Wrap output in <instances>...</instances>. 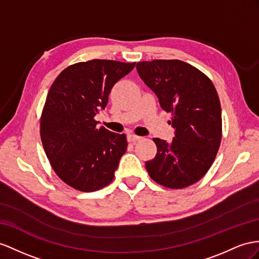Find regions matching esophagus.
<instances>
[{
    "mask_svg": "<svg viewBox=\"0 0 259 259\" xmlns=\"http://www.w3.org/2000/svg\"><path fill=\"white\" fill-rule=\"evenodd\" d=\"M127 140H128V142L135 143V142H137L139 140H141V137H138V136H135V135H128L127 136Z\"/></svg>",
    "mask_w": 259,
    "mask_h": 259,
    "instance_id": "1",
    "label": "esophagus"
}]
</instances>
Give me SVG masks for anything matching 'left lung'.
Here are the masks:
<instances>
[{
    "instance_id": "left-lung-1",
    "label": "left lung",
    "mask_w": 259,
    "mask_h": 259,
    "mask_svg": "<svg viewBox=\"0 0 259 259\" xmlns=\"http://www.w3.org/2000/svg\"><path fill=\"white\" fill-rule=\"evenodd\" d=\"M137 71L162 109L170 112L168 122L175 129L170 142L153 139L157 152L145 162V168L164 187H188L205 175L220 147L222 117L217 90L204 73L181 60L138 62Z\"/></svg>"
}]
</instances>
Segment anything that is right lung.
<instances>
[{"mask_svg":"<svg viewBox=\"0 0 259 259\" xmlns=\"http://www.w3.org/2000/svg\"><path fill=\"white\" fill-rule=\"evenodd\" d=\"M136 62L90 60L64 69L52 83L40 118V137L52 168L79 191H96L115 177L127 137L96 127L95 116Z\"/></svg>","mask_w":259,"mask_h":259,"instance_id":"obj_1","label":"right lung"}]
</instances>
